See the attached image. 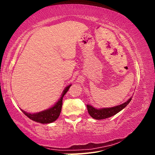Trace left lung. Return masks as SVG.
Listing matches in <instances>:
<instances>
[{
  "mask_svg": "<svg viewBox=\"0 0 155 155\" xmlns=\"http://www.w3.org/2000/svg\"><path fill=\"white\" fill-rule=\"evenodd\" d=\"M131 98H129L127 102H124V104H120L119 106H116L111 107H104V108H100V109H96L94 108V107L91 105H87V109L88 114H90L92 117L96 120H103V119H106L107 117H110L114 116L116 114H117L119 111L123 110L125 106L128 105V104L131 102Z\"/></svg>",
  "mask_w": 155,
  "mask_h": 155,
  "instance_id": "left-lung-1",
  "label": "left lung"
}]
</instances>
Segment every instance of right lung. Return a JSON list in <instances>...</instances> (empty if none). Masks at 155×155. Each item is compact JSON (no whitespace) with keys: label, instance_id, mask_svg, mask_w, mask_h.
Wrapping results in <instances>:
<instances>
[{"label":"right lung","instance_id":"add662e5","mask_svg":"<svg viewBox=\"0 0 155 155\" xmlns=\"http://www.w3.org/2000/svg\"><path fill=\"white\" fill-rule=\"evenodd\" d=\"M71 84L69 85L64 90L62 94H61V98H59V101L57 102L55 105L53 107H50V108L45 110L44 111H40V112L35 113V114H30L28 113L21 109V111L26 115L27 117H28L30 120H33L34 121L38 122L40 124H50L52 122L55 121L57 118L59 117L61 108H62V102H63V98L66 94L67 92L69 91V88L71 87Z\"/></svg>","mask_w":155,"mask_h":155}]
</instances>
